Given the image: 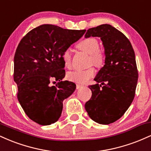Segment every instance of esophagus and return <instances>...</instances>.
<instances>
[{
    "instance_id": "34e87169",
    "label": "esophagus",
    "mask_w": 151,
    "mask_h": 151,
    "mask_svg": "<svg viewBox=\"0 0 151 151\" xmlns=\"http://www.w3.org/2000/svg\"><path fill=\"white\" fill-rule=\"evenodd\" d=\"M82 85H80V84H77V86H76V87H77V89H80V88H81L82 87Z\"/></svg>"
}]
</instances>
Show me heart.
I'll list each match as a JSON object with an SVG mask.
<instances>
[{
    "instance_id": "heart-1",
    "label": "heart",
    "mask_w": 151,
    "mask_h": 151,
    "mask_svg": "<svg viewBox=\"0 0 151 151\" xmlns=\"http://www.w3.org/2000/svg\"><path fill=\"white\" fill-rule=\"evenodd\" d=\"M77 47L81 51L89 55V65L96 67H101L104 62V55L99 50V44L97 40L93 37H88L82 40L77 44ZM62 60L65 67L70 68L72 65V54L70 49L65 50L62 55ZM95 70L93 67H89L84 70H74L69 72L67 77L71 81L79 84H84L93 77Z\"/></svg>"
}]
</instances>
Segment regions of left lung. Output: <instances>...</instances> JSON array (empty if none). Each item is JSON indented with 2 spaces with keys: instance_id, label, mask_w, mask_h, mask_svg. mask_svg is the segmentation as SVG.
<instances>
[{
  "instance_id": "8db88e82",
  "label": "left lung",
  "mask_w": 151,
  "mask_h": 151,
  "mask_svg": "<svg viewBox=\"0 0 151 151\" xmlns=\"http://www.w3.org/2000/svg\"><path fill=\"white\" fill-rule=\"evenodd\" d=\"M99 37L105 52V65L89 86L91 97L85 104L89 117L100 124L115 122L125 114L136 93L138 73L129 40L108 24L89 28L85 37Z\"/></svg>"
}]
</instances>
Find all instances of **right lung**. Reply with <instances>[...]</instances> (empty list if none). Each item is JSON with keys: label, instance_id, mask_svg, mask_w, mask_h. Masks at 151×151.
Listing matches in <instances>:
<instances>
[{"label": "right lung", "instance_id": "1", "mask_svg": "<svg viewBox=\"0 0 151 151\" xmlns=\"http://www.w3.org/2000/svg\"><path fill=\"white\" fill-rule=\"evenodd\" d=\"M85 32L45 24L27 32L19 43L13 74L18 99L26 115L40 125L56 122L62 102L76 89L74 83L62 81L65 76L62 55ZM53 80L59 81L55 86L51 84Z\"/></svg>", "mask_w": 151, "mask_h": 151}]
</instances>
